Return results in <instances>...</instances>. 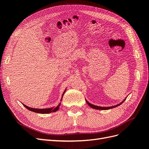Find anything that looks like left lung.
Returning <instances> with one entry per match:
<instances>
[{
	"mask_svg": "<svg viewBox=\"0 0 149 149\" xmlns=\"http://www.w3.org/2000/svg\"><path fill=\"white\" fill-rule=\"evenodd\" d=\"M126 100V98H125L122 102L120 103V104H117V105H116V106H112V107H100V106H95V105H93V104H91V103H89L88 101L86 100V103H87V104L90 106V107H91L92 108H93V109H98V110H107V109H112V108H114V107H116V106H120V104H121L124 101Z\"/></svg>",
	"mask_w": 149,
	"mask_h": 149,
	"instance_id": "8db88e82",
	"label": "left lung"
}]
</instances>
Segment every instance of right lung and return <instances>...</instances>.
<instances>
[{"instance_id":"add662e5","label":"right lung","mask_w":149,"mask_h":149,"mask_svg":"<svg viewBox=\"0 0 149 149\" xmlns=\"http://www.w3.org/2000/svg\"><path fill=\"white\" fill-rule=\"evenodd\" d=\"M66 91H65V92H63L61 97V98L60 100V101H62V98H63V96L64 93ZM23 106L25 107L27 109H28L29 111H33L34 112H36V113H49L51 112H56L57 111H58V109H59V106L60 105V103L56 107H51V108H48V109H35V108H31L29 107H28L27 106L25 105L24 104H23Z\"/></svg>"}]
</instances>
